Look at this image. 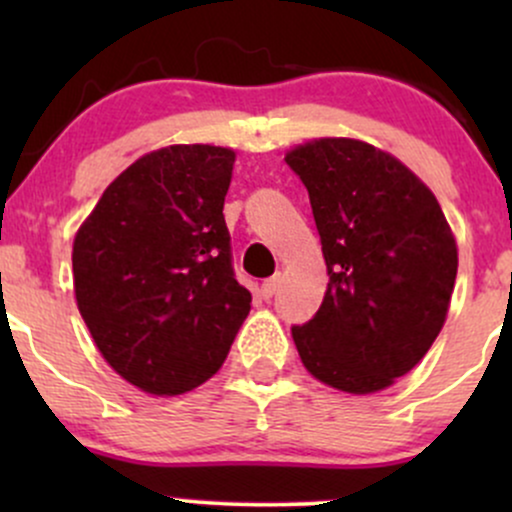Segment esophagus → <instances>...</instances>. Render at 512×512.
<instances>
[{"mask_svg": "<svg viewBox=\"0 0 512 512\" xmlns=\"http://www.w3.org/2000/svg\"><path fill=\"white\" fill-rule=\"evenodd\" d=\"M279 284H281V276H279V274L272 276V279H264V281H262L260 296L264 298V301H269V298L274 296L276 289H279Z\"/></svg>", "mask_w": 512, "mask_h": 512, "instance_id": "1", "label": "esophagus"}]
</instances>
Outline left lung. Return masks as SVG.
Segmentation results:
<instances>
[{
    "label": "left lung",
    "mask_w": 512,
    "mask_h": 512,
    "mask_svg": "<svg viewBox=\"0 0 512 512\" xmlns=\"http://www.w3.org/2000/svg\"><path fill=\"white\" fill-rule=\"evenodd\" d=\"M308 187L327 267L320 310L293 342L305 370L349 395L407 375L443 330L457 243L436 195L378 146L320 137L286 151Z\"/></svg>",
    "instance_id": "obj_1"
}]
</instances>
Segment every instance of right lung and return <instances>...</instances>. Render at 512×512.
<instances>
[{
  "mask_svg": "<svg viewBox=\"0 0 512 512\" xmlns=\"http://www.w3.org/2000/svg\"><path fill=\"white\" fill-rule=\"evenodd\" d=\"M236 151L173 144L105 187L74 236V296L127 383L175 397L207 383L250 313L231 267L223 199Z\"/></svg>",
  "mask_w": 512,
  "mask_h": 512,
  "instance_id": "1",
  "label": "right lung"
}]
</instances>
